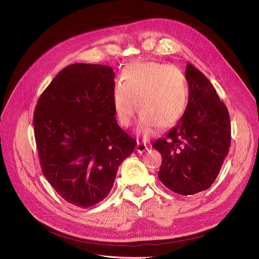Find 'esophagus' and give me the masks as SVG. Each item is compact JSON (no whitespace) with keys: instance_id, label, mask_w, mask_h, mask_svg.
Masks as SVG:
<instances>
[{"instance_id":"1","label":"esophagus","mask_w":259,"mask_h":259,"mask_svg":"<svg viewBox=\"0 0 259 259\" xmlns=\"http://www.w3.org/2000/svg\"><path fill=\"white\" fill-rule=\"evenodd\" d=\"M137 151L139 152V153H143V152H145L146 150H147V145L146 144H144V143H142V142H138V144H137Z\"/></svg>"}]
</instances>
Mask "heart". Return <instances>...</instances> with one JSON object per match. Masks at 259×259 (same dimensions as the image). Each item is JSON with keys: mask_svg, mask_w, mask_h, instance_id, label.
<instances>
[{"mask_svg": "<svg viewBox=\"0 0 259 259\" xmlns=\"http://www.w3.org/2000/svg\"><path fill=\"white\" fill-rule=\"evenodd\" d=\"M122 81L112 90L114 113L122 126L132 124L136 101L142 112L137 131L144 138L153 135L159 125L170 128L184 115L189 89L184 75L168 65L155 62L132 63L121 72Z\"/></svg>", "mask_w": 259, "mask_h": 259, "instance_id": "obj_1", "label": "heart"}]
</instances>
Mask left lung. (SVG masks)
Listing matches in <instances>:
<instances>
[{"mask_svg": "<svg viewBox=\"0 0 259 259\" xmlns=\"http://www.w3.org/2000/svg\"><path fill=\"white\" fill-rule=\"evenodd\" d=\"M187 109L165 138L152 143L162 156L158 178L171 191L192 195L216 180L231 145V122L226 105L210 80L187 64Z\"/></svg>", "mask_w": 259, "mask_h": 259, "instance_id": "obj_1", "label": "left lung"}]
</instances>
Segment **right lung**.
Segmentation results:
<instances>
[{
    "label": "right lung",
    "instance_id": "1",
    "mask_svg": "<svg viewBox=\"0 0 259 259\" xmlns=\"http://www.w3.org/2000/svg\"><path fill=\"white\" fill-rule=\"evenodd\" d=\"M114 71L99 64L67 66L40 95L33 115L39 164L67 202L89 208L113 187L137 141L117 125Z\"/></svg>",
    "mask_w": 259,
    "mask_h": 259
}]
</instances>
